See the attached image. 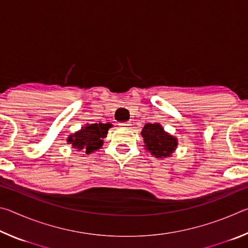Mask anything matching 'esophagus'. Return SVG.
I'll list each match as a JSON object with an SVG mask.
<instances>
[{"mask_svg":"<svg viewBox=\"0 0 248 248\" xmlns=\"http://www.w3.org/2000/svg\"><path fill=\"white\" fill-rule=\"evenodd\" d=\"M119 125L121 128L124 129H130L131 128V124H130V123H123V124H119Z\"/></svg>","mask_w":248,"mask_h":248,"instance_id":"obj_1","label":"esophagus"}]
</instances>
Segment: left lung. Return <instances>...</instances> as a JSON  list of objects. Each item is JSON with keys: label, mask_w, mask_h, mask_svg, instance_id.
<instances>
[{"label": "left lung", "mask_w": 248, "mask_h": 248, "mask_svg": "<svg viewBox=\"0 0 248 248\" xmlns=\"http://www.w3.org/2000/svg\"><path fill=\"white\" fill-rule=\"evenodd\" d=\"M145 150L155 157H169L177 148V139L164 131L159 124H146L141 131Z\"/></svg>", "instance_id": "left-lung-1"}]
</instances>
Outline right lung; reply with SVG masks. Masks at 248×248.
<instances>
[{
    "label": "right lung",
    "instance_id": "obj_1",
    "mask_svg": "<svg viewBox=\"0 0 248 248\" xmlns=\"http://www.w3.org/2000/svg\"><path fill=\"white\" fill-rule=\"evenodd\" d=\"M110 127L111 124H87L79 131L70 134L68 143L75 150L91 154L102 148L103 139L106 138L108 129Z\"/></svg>",
    "mask_w": 248,
    "mask_h": 248
}]
</instances>
